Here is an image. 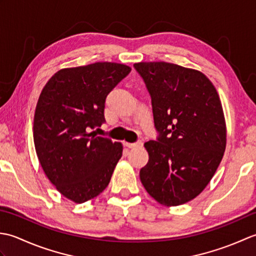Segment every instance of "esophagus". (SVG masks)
Here are the masks:
<instances>
[{
	"mask_svg": "<svg viewBox=\"0 0 256 256\" xmlns=\"http://www.w3.org/2000/svg\"><path fill=\"white\" fill-rule=\"evenodd\" d=\"M125 146L128 148H142L143 143L138 142V143H125Z\"/></svg>",
	"mask_w": 256,
	"mask_h": 256,
	"instance_id": "1",
	"label": "esophagus"
}]
</instances>
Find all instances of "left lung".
Segmentation results:
<instances>
[{"mask_svg":"<svg viewBox=\"0 0 256 256\" xmlns=\"http://www.w3.org/2000/svg\"><path fill=\"white\" fill-rule=\"evenodd\" d=\"M134 67L150 94L160 133L144 144L148 162L140 182L158 204H184L202 192L224 157L226 125L220 96L199 70L165 62Z\"/></svg>","mask_w":256,"mask_h":256,"instance_id":"1","label":"left lung"}]
</instances>
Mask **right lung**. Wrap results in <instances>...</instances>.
Here are the masks:
<instances>
[{"instance_id": "right-lung-1", "label": "right lung", "mask_w": 256, "mask_h": 256, "mask_svg": "<svg viewBox=\"0 0 256 256\" xmlns=\"http://www.w3.org/2000/svg\"><path fill=\"white\" fill-rule=\"evenodd\" d=\"M131 67L94 62L64 68L47 81L34 116V143L47 178L64 197L84 204L111 180L123 145L96 136L104 122L106 98Z\"/></svg>"}]
</instances>
